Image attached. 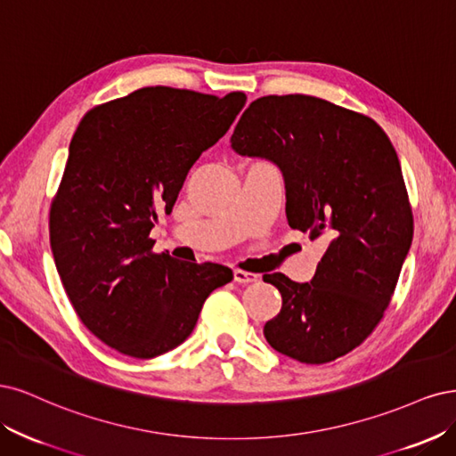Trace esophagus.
Instances as JSON below:
<instances>
[{
  "label": "esophagus",
  "instance_id": "34e87169",
  "mask_svg": "<svg viewBox=\"0 0 456 456\" xmlns=\"http://www.w3.org/2000/svg\"><path fill=\"white\" fill-rule=\"evenodd\" d=\"M232 276H234V282H239V284H252V282H257V281H259V274L246 273V271H242V269L234 271Z\"/></svg>",
  "mask_w": 456,
  "mask_h": 456
}]
</instances>
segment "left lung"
I'll use <instances>...</instances> for the list:
<instances>
[{"label": "left lung", "mask_w": 456, "mask_h": 456, "mask_svg": "<svg viewBox=\"0 0 456 456\" xmlns=\"http://www.w3.org/2000/svg\"><path fill=\"white\" fill-rule=\"evenodd\" d=\"M231 148L284 174L291 229L331 237L311 282L263 281L282 308L263 333L301 363H328L373 333L413 240V212L398 155L371 117L306 94L261 96L242 113Z\"/></svg>", "instance_id": "obj_1"}]
</instances>
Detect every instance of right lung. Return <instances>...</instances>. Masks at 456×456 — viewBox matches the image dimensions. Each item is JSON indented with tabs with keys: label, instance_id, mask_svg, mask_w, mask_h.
I'll list each match as a JSON object with an SVG mask.
<instances>
[{
	"label": "right lung",
	"instance_id": "add662e5",
	"mask_svg": "<svg viewBox=\"0 0 456 456\" xmlns=\"http://www.w3.org/2000/svg\"><path fill=\"white\" fill-rule=\"evenodd\" d=\"M244 102L240 91L143 86L94 106L73 132L51 202V248L83 326L121 354L148 360L182 345L207 297L232 281L217 263L155 254L150 232Z\"/></svg>",
	"mask_w": 456,
	"mask_h": 456
}]
</instances>
